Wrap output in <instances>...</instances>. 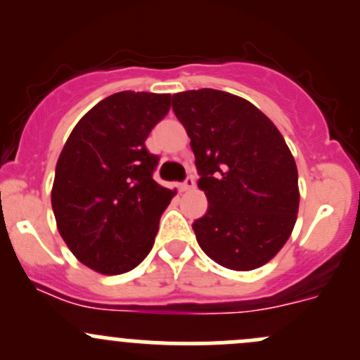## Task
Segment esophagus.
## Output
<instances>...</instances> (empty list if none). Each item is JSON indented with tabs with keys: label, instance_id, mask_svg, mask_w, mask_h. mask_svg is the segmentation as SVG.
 Wrapping results in <instances>:
<instances>
[{
	"label": "esophagus",
	"instance_id": "34e87169",
	"mask_svg": "<svg viewBox=\"0 0 360 360\" xmlns=\"http://www.w3.org/2000/svg\"><path fill=\"white\" fill-rule=\"evenodd\" d=\"M195 188V179L193 177H188L186 181H184L183 184H179V190L181 191H190V190H193Z\"/></svg>",
	"mask_w": 360,
	"mask_h": 360
}]
</instances>
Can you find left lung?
I'll list each match as a JSON object with an SVG mask.
<instances>
[{
  "label": "left lung",
  "mask_w": 360,
  "mask_h": 360,
  "mask_svg": "<svg viewBox=\"0 0 360 360\" xmlns=\"http://www.w3.org/2000/svg\"><path fill=\"white\" fill-rule=\"evenodd\" d=\"M191 139L207 214L193 223L203 252L221 266L250 271L274 259L300 209L294 157L252 103L214 89L172 96Z\"/></svg>",
  "instance_id": "8db88e82"
}]
</instances>
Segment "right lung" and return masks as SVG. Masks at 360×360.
Wrapping results in <instances>:
<instances>
[{"label": "right lung", "instance_id": "1", "mask_svg": "<svg viewBox=\"0 0 360 360\" xmlns=\"http://www.w3.org/2000/svg\"><path fill=\"white\" fill-rule=\"evenodd\" d=\"M170 94L118 92L97 103L69 134L56 167L52 209L76 259L103 275L134 270L150 254L160 216L176 190L153 179L151 129Z\"/></svg>", "mask_w": 360, "mask_h": 360}]
</instances>
